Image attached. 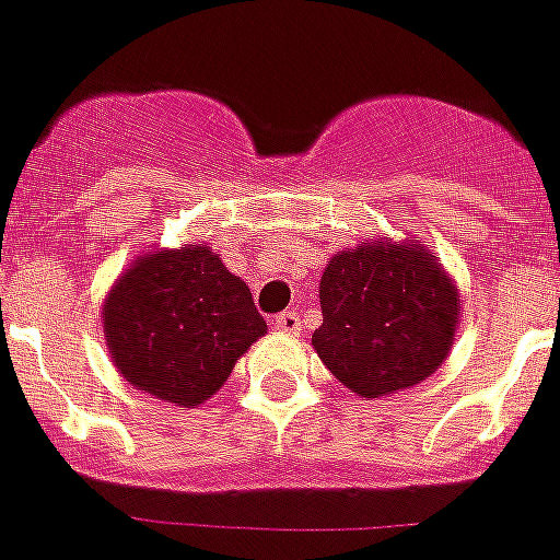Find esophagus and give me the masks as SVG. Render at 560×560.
<instances>
[{
  "instance_id": "obj_1",
  "label": "esophagus",
  "mask_w": 560,
  "mask_h": 560,
  "mask_svg": "<svg viewBox=\"0 0 560 560\" xmlns=\"http://www.w3.org/2000/svg\"><path fill=\"white\" fill-rule=\"evenodd\" d=\"M273 328L276 331L295 337V334H301V317H298L295 312H281V315L273 317Z\"/></svg>"
}]
</instances>
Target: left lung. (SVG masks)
I'll return each mask as SVG.
<instances>
[{
  "mask_svg": "<svg viewBox=\"0 0 560 560\" xmlns=\"http://www.w3.org/2000/svg\"><path fill=\"white\" fill-rule=\"evenodd\" d=\"M320 362L359 398L417 386L456 342L462 292L439 256L411 240L337 250L320 276Z\"/></svg>",
  "mask_w": 560,
  "mask_h": 560,
  "instance_id": "1",
  "label": "left lung"
}]
</instances>
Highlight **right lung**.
<instances>
[{"mask_svg":"<svg viewBox=\"0 0 560 560\" xmlns=\"http://www.w3.org/2000/svg\"><path fill=\"white\" fill-rule=\"evenodd\" d=\"M107 351L124 381L196 409L268 334L248 284L209 245L135 256L102 304Z\"/></svg>","mask_w":560,"mask_h":560,"instance_id":"1","label":"right lung"}]
</instances>
